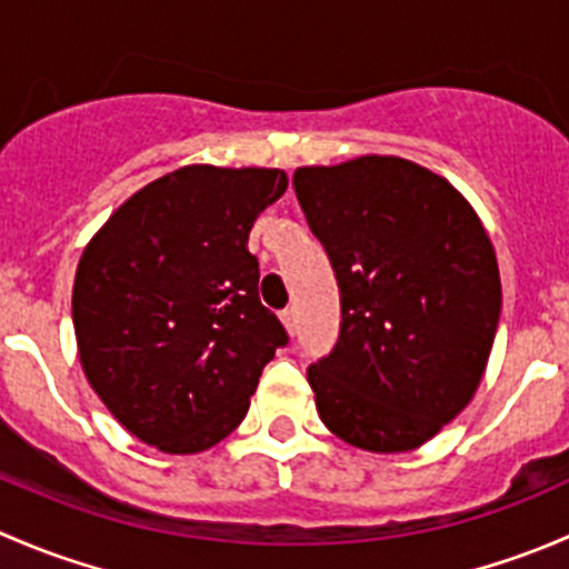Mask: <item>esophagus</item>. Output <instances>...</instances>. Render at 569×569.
Instances as JSON below:
<instances>
[{
    "instance_id": "34e87169",
    "label": "esophagus",
    "mask_w": 569,
    "mask_h": 569,
    "mask_svg": "<svg viewBox=\"0 0 569 569\" xmlns=\"http://www.w3.org/2000/svg\"><path fill=\"white\" fill-rule=\"evenodd\" d=\"M280 321L286 325V330L295 332L297 330V308L295 306H286L283 311H280Z\"/></svg>"
}]
</instances>
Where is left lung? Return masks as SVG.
<instances>
[{"label":"left lung","instance_id":"1","mask_svg":"<svg viewBox=\"0 0 569 569\" xmlns=\"http://www.w3.org/2000/svg\"><path fill=\"white\" fill-rule=\"evenodd\" d=\"M295 192L341 291V330L308 369L325 427L366 451L427 443L473 399L501 278L468 200L399 157L300 168Z\"/></svg>","mask_w":569,"mask_h":569}]
</instances>
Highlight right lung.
I'll list each match as a JSON object with an SVG mask.
<instances>
[{"mask_svg": "<svg viewBox=\"0 0 569 569\" xmlns=\"http://www.w3.org/2000/svg\"><path fill=\"white\" fill-rule=\"evenodd\" d=\"M280 170L189 164L131 194L73 280L79 360L107 410L168 455L211 449L248 416L289 332L258 300L250 228Z\"/></svg>", "mask_w": 569, "mask_h": 569, "instance_id": "add662e5", "label": "right lung"}]
</instances>
